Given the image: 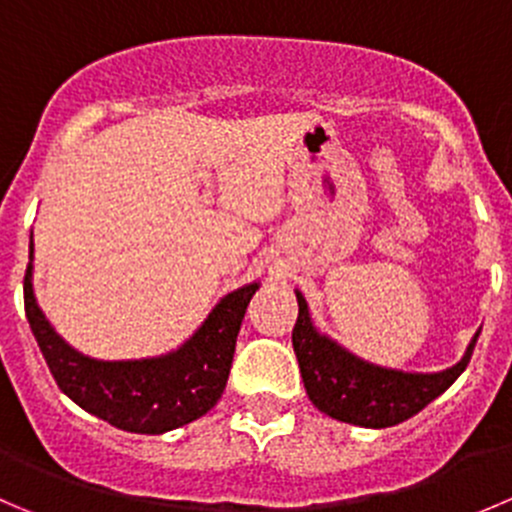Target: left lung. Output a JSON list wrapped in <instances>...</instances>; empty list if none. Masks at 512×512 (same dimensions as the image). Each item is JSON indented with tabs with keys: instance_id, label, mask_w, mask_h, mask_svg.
I'll use <instances>...</instances> for the list:
<instances>
[{
	"instance_id": "8db88e82",
	"label": "left lung",
	"mask_w": 512,
	"mask_h": 512,
	"mask_svg": "<svg viewBox=\"0 0 512 512\" xmlns=\"http://www.w3.org/2000/svg\"><path fill=\"white\" fill-rule=\"evenodd\" d=\"M295 295L300 312L292 330V347L300 362L307 398L320 413L360 428H393L440 398L463 375L480 335L475 332L463 360L448 370H393L372 365L337 345L332 337L322 335L312 325L310 307L302 292L295 290Z\"/></svg>"
}]
</instances>
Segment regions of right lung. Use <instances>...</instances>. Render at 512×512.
<instances>
[{
  "label": "right lung",
  "mask_w": 512,
  "mask_h": 512,
  "mask_svg": "<svg viewBox=\"0 0 512 512\" xmlns=\"http://www.w3.org/2000/svg\"><path fill=\"white\" fill-rule=\"evenodd\" d=\"M34 245L24 275V312L59 390L87 413L127 433L162 435L210 413L222 398L237 332L260 282L222 297L177 350L142 360H94L74 350L39 310L32 285Z\"/></svg>",
  "instance_id": "obj_1"
}]
</instances>
